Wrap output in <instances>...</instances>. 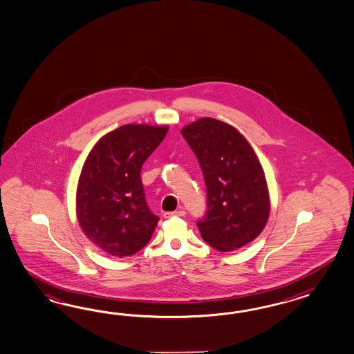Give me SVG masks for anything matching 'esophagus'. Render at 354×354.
<instances>
[{"label":"esophagus","mask_w":354,"mask_h":354,"mask_svg":"<svg viewBox=\"0 0 354 354\" xmlns=\"http://www.w3.org/2000/svg\"><path fill=\"white\" fill-rule=\"evenodd\" d=\"M184 215H185V211L183 210V209L174 211V212H165V214H163V216H165L166 219L174 218V216H184Z\"/></svg>","instance_id":"obj_1"}]
</instances>
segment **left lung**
Instances as JSON below:
<instances>
[{
  "label": "left lung",
  "mask_w": 354,
  "mask_h": 354,
  "mask_svg": "<svg viewBox=\"0 0 354 354\" xmlns=\"http://www.w3.org/2000/svg\"><path fill=\"white\" fill-rule=\"evenodd\" d=\"M182 135L206 182L207 211L197 221L202 239L224 252L241 249L263 232L270 211L258 156L233 126L210 117L187 124Z\"/></svg>",
  "instance_id": "8db88e82"
}]
</instances>
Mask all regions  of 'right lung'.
Wrapping results in <instances>:
<instances>
[{
    "mask_svg": "<svg viewBox=\"0 0 354 354\" xmlns=\"http://www.w3.org/2000/svg\"><path fill=\"white\" fill-rule=\"evenodd\" d=\"M169 126L124 124L105 134L88 153L76 194L80 227L109 255H134L149 242L160 218L149 210L142 166Z\"/></svg>",
    "mask_w": 354,
    "mask_h": 354,
    "instance_id": "obj_1",
    "label": "right lung"
}]
</instances>
